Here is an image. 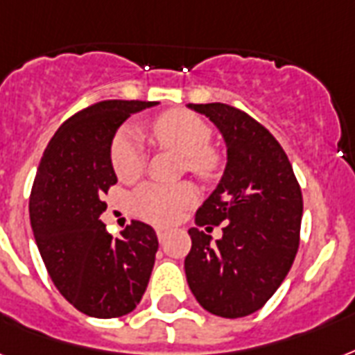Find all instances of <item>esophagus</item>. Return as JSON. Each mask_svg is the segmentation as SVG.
Wrapping results in <instances>:
<instances>
[{
    "instance_id": "obj_1",
    "label": "esophagus",
    "mask_w": 355,
    "mask_h": 355,
    "mask_svg": "<svg viewBox=\"0 0 355 355\" xmlns=\"http://www.w3.org/2000/svg\"><path fill=\"white\" fill-rule=\"evenodd\" d=\"M156 234H158V240L162 242V240L167 236V229H164V227H156Z\"/></svg>"
}]
</instances>
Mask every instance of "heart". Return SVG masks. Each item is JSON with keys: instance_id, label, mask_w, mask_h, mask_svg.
<instances>
[{"instance_id": "obj_1", "label": "heart", "mask_w": 355, "mask_h": 355, "mask_svg": "<svg viewBox=\"0 0 355 355\" xmlns=\"http://www.w3.org/2000/svg\"><path fill=\"white\" fill-rule=\"evenodd\" d=\"M145 135L159 147L182 154L184 164L196 177L212 180L220 175L223 158L210 143V128L201 117L184 110H171L153 119ZM112 164L121 180L128 182L143 173L145 145L141 135L132 128H123L112 143ZM197 202V189L188 182H147L132 196L135 214L153 223H171Z\"/></svg>"}]
</instances>
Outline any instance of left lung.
<instances>
[{"mask_svg":"<svg viewBox=\"0 0 355 355\" xmlns=\"http://www.w3.org/2000/svg\"><path fill=\"white\" fill-rule=\"evenodd\" d=\"M223 135L227 166L218 188L197 210L208 232L189 229L184 270L189 291L212 315L255 313L279 288L300 245L302 189L279 141L259 121L229 104H188Z\"/></svg>","mask_w":355,"mask_h":355,"instance_id":"obj_1","label":"left lung"}]
</instances>
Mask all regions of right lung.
Returning a JSON list of instances; mask_svg holds the SVG:
<instances>
[{
  "label": "right lung",
  "mask_w": 355,
  "mask_h": 355,
  "mask_svg": "<svg viewBox=\"0 0 355 355\" xmlns=\"http://www.w3.org/2000/svg\"><path fill=\"white\" fill-rule=\"evenodd\" d=\"M143 100H104L64 121L40 158L29 197L37 248L53 285L76 309L94 318L128 315L147 291L158 238L132 221L113 238L100 221L104 193L117 184L115 132Z\"/></svg>",
  "instance_id": "add662e5"
}]
</instances>
